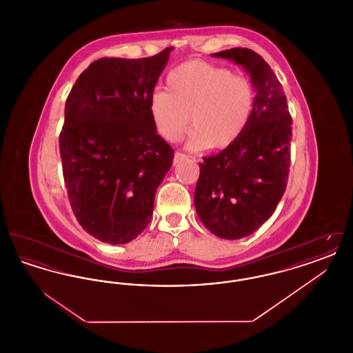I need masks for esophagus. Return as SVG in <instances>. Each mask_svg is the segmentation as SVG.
<instances>
[{
  "instance_id": "obj_1",
  "label": "esophagus",
  "mask_w": 353,
  "mask_h": 353,
  "mask_svg": "<svg viewBox=\"0 0 353 353\" xmlns=\"http://www.w3.org/2000/svg\"><path fill=\"white\" fill-rule=\"evenodd\" d=\"M185 156L184 153H181V152H176L174 153V157H173V164L176 165V164H179L181 160H184Z\"/></svg>"
}]
</instances>
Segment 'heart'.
<instances>
[{"label": "heart", "mask_w": 353, "mask_h": 353, "mask_svg": "<svg viewBox=\"0 0 353 353\" xmlns=\"http://www.w3.org/2000/svg\"><path fill=\"white\" fill-rule=\"evenodd\" d=\"M254 104V85L246 77L189 61L169 72L167 91L152 92L150 114L156 132L167 141L179 140L192 120L188 150H225L248 128Z\"/></svg>", "instance_id": "heart-1"}]
</instances>
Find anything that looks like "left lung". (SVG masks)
<instances>
[{
    "instance_id": "obj_1",
    "label": "left lung",
    "mask_w": 353,
    "mask_h": 353,
    "mask_svg": "<svg viewBox=\"0 0 353 353\" xmlns=\"http://www.w3.org/2000/svg\"><path fill=\"white\" fill-rule=\"evenodd\" d=\"M213 57L245 68L256 95L245 132L234 144L200 163L194 205L199 219L213 234L239 239L258 230L283 197L292 119L282 84L259 54L234 48Z\"/></svg>"
}]
</instances>
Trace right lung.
I'll use <instances>...</instances> for the list:
<instances>
[{"instance_id":"right-lung-1","label":"right lung","mask_w":353,"mask_h":353,"mask_svg":"<svg viewBox=\"0 0 353 353\" xmlns=\"http://www.w3.org/2000/svg\"><path fill=\"white\" fill-rule=\"evenodd\" d=\"M173 48L140 59L101 58L68 94L59 152L68 201L88 234L124 245L144 232L173 150L156 132L150 97Z\"/></svg>"}]
</instances>
